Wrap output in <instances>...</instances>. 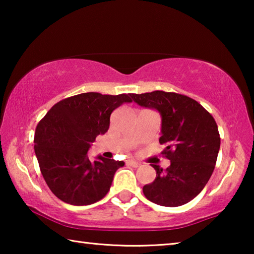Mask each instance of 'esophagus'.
Here are the masks:
<instances>
[{
	"mask_svg": "<svg viewBox=\"0 0 254 254\" xmlns=\"http://www.w3.org/2000/svg\"><path fill=\"white\" fill-rule=\"evenodd\" d=\"M127 163L128 166L133 167V168H137V167H140V165H141V163L136 162V161H134V160H127Z\"/></svg>",
	"mask_w": 254,
	"mask_h": 254,
	"instance_id": "esophagus-1",
	"label": "esophagus"
}]
</instances>
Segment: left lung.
I'll return each instance as SVG.
<instances>
[{"mask_svg":"<svg viewBox=\"0 0 254 254\" xmlns=\"http://www.w3.org/2000/svg\"><path fill=\"white\" fill-rule=\"evenodd\" d=\"M141 106L161 114V152L170 160L163 170L151 165L156 179L143 187V194L154 204L177 207L188 203L203 190L216 165L221 137L217 124L198 102L173 92L154 91L131 94Z\"/></svg>","mask_w":254,"mask_h":254,"instance_id":"obj_1","label":"left lung"}]
</instances>
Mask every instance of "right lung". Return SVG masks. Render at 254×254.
<instances>
[{
    "label": "right lung",
    "mask_w": 254,
    "mask_h": 254,
    "mask_svg": "<svg viewBox=\"0 0 254 254\" xmlns=\"http://www.w3.org/2000/svg\"><path fill=\"white\" fill-rule=\"evenodd\" d=\"M131 94L102 95L89 92L55 104L38 123L34 152L50 190L67 204L83 206L109 192L115 171L123 161L101 156L91 161L87 151L98 134L110 127V117Z\"/></svg>",
    "instance_id": "obj_1"
}]
</instances>
